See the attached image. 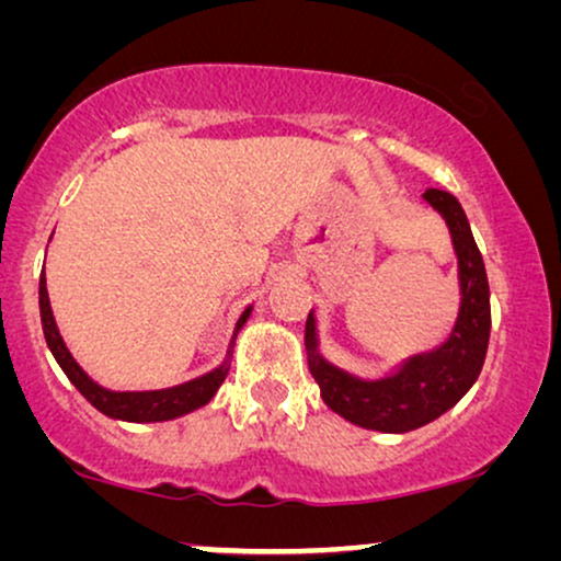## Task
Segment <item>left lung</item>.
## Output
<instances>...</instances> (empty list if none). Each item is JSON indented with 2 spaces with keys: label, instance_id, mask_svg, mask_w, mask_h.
I'll list each match as a JSON object with an SVG mask.
<instances>
[{
  "label": "left lung",
  "instance_id": "obj_1",
  "mask_svg": "<svg viewBox=\"0 0 561 561\" xmlns=\"http://www.w3.org/2000/svg\"><path fill=\"white\" fill-rule=\"evenodd\" d=\"M424 199L445 218L458 254L460 312L447 341L424 354L408 356L392 375L362 379L320 354L314 312H309L304 330L309 371L320 385L324 403L351 424L375 432H413L447 413L479 379L492 333L486 267L466 210L442 190H426Z\"/></svg>",
  "mask_w": 561,
  "mask_h": 561
}]
</instances>
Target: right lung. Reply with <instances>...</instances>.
Instances as JSON below:
<instances>
[{"label":"right lung","mask_w":561,"mask_h":561,"mask_svg":"<svg viewBox=\"0 0 561 561\" xmlns=\"http://www.w3.org/2000/svg\"><path fill=\"white\" fill-rule=\"evenodd\" d=\"M38 304H41V324H44V335L48 348H51L54 358L61 366V371L69 377L78 390L85 396L90 405L99 408L101 413L106 416L119 419V421H135V424H150V421H171L184 416V413L197 411V408L207 405L213 400V396L218 392V387L224 385V379L228 375V366H231V356H233V343H237L239 330L244 328V322L252 314V307H247L241 312L237 330H233L231 345H228V354L224 358V364L216 366L207 375L190 379V382L176 385V387H165V390H145V392H116V390H106L99 382H93L82 366L75 362V356L69 354V348L61 341L57 320H54L51 312V301H48V291H46V273L41 270V283H38Z\"/></svg>","instance_id":"right-lung-1"}]
</instances>
